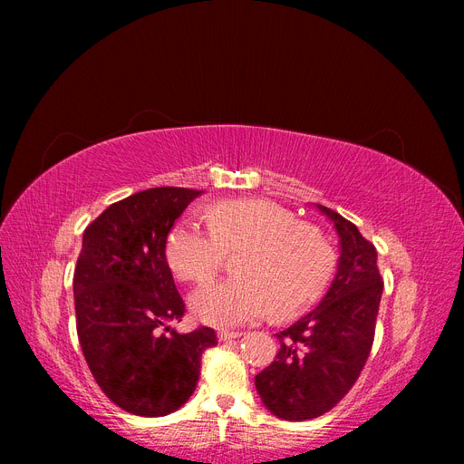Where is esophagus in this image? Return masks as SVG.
<instances>
[{
    "instance_id": "1",
    "label": "esophagus",
    "mask_w": 464,
    "mask_h": 464,
    "mask_svg": "<svg viewBox=\"0 0 464 464\" xmlns=\"http://www.w3.org/2000/svg\"><path fill=\"white\" fill-rule=\"evenodd\" d=\"M237 336H242L240 331H228V329L218 331V341H232V339H237Z\"/></svg>"
}]
</instances>
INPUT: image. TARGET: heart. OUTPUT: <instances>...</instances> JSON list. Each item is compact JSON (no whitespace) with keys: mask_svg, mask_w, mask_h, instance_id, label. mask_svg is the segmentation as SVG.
<instances>
[{"mask_svg":"<svg viewBox=\"0 0 464 464\" xmlns=\"http://www.w3.org/2000/svg\"><path fill=\"white\" fill-rule=\"evenodd\" d=\"M210 230L178 222L168 234L166 261L184 283H205L220 269L224 254H237L236 278L193 292V314L210 325H237L266 312L298 315L325 290L334 251L312 224L265 199L220 201L207 213Z\"/></svg>","mask_w":464,"mask_h":464,"instance_id":"heart-1","label":"heart"}]
</instances>
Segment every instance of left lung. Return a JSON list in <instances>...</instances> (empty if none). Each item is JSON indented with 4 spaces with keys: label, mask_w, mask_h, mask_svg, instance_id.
Segmentation results:
<instances>
[{
    "label": "left lung",
    "mask_w": 464,
    "mask_h": 464,
    "mask_svg": "<svg viewBox=\"0 0 464 464\" xmlns=\"http://www.w3.org/2000/svg\"><path fill=\"white\" fill-rule=\"evenodd\" d=\"M341 237L336 276L314 312L276 333L275 362L256 375L263 404L283 420H310L329 412L354 387L375 336L383 278L375 246L356 224L317 205Z\"/></svg>",
    "instance_id": "left-lung-1"
}]
</instances>
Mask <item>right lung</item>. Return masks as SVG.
<instances>
[{
    "mask_svg": "<svg viewBox=\"0 0 464 464\" xmlns=\"http://www.w3.org/2000/svg\"><path fill=\"white\" fill-rule=\"evenodd\" d=\"M201 191L152 188L110 205L82 234L73 275L82 356L104 395L125 412L166 416L193 395L217 333L181 334L186 304L166 261L176 218Z\"/></svg>",
    "mask_w": 464,
    "mask_h": 464,
    "instance_id": "right-lung-1",
    "label": "right lung"
}]
</instances>
